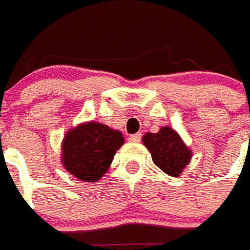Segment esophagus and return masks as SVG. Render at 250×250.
Wrapping results in <instances>:
<instances>
[{
    "label": "esophagus",
    "instance_id": "esophagus-1",
    "mask_svg": "<svg viewBox=\"0 0 250 250\" xmlns=\"http://www.w3.org/2000/svg\"><path fill=\"white\" fill-rule=\"evenodd\" d=\"M130 142H134V143H138V142H140L142 140V134L140 132H138V134H134V135H130Z\"/></svg>",
    "mask_w": 250,
    "mask_h": 250
}]
</instances>
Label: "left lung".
<instances>
[{"label": "left lung", "instance_id": "1", "mask_svg": "<svg viewBox=\"0 0 250 250\" xmlns=\"http://www.w3.org/2000/svg\"><path fill=\"white\" fill-rule=\"evenodd\" d=\"M143 142L151 152L153 163L169 176H179L191 160V151L176 131L169 127H162L158 134L147 132Z\"/></svg>", "mask_w": 250, "mask_h": 250}]
</instances>
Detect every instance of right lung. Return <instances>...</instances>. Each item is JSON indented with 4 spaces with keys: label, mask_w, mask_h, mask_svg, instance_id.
I'll use <instances>...</instances> for the list:
<instances>
[{
    "label": "right lung",
    "mask_w": 250,
    "mask_h": 250,
    "mask_svg": "<svg viewBox=\"0 0 250 250\" xmlns=\"http://www.w3.org/2000/svg\"><path fill=\"white\" fill-rule=\"evenodd\" d=\"M123 142L119 131L101 123L78 125L66 135L62 144L64 168L81 180L97 182L106 173Z\"/></svg>",
    "instance_id": "1"
}]
</instances>
